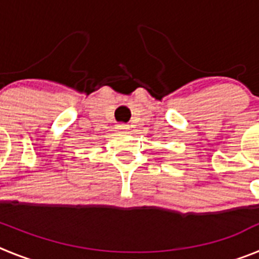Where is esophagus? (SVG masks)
<instances>
[{
	"instance_id": "esophagus-1",
	"label": "esophagus",
	"mask_w": 259,
	"mask_h": 259,
	"mask_svg": "<svg viewBox=\"0 0 259 259\" xmlns=\"http://www.w3.org/2000/svg\"><path fill=\"white\" fill-rule=\"evenodd\" d=\"M116 130H118L119 132H127L128 130H130V125H128V124H118V125H116Z\"/></svg>"
}]
</instances>
